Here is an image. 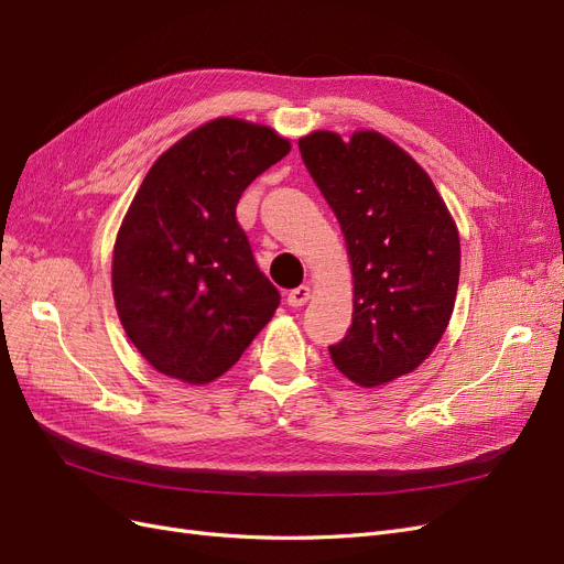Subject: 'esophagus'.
<instances>
[{
	"mask_svg": "<svg viewBox=\"0 0 564 564\" xmlns=\"http://www.w3.org/2000/svg\"><path fill=\"white\" fill-rule=\"evenodd\" d=\"M310 297H312V288L300 285V288H295V291L288 293V304H291V307H302V304L307 302Z\"/></svg>",
	"mask_w": 564,
	"mask_h": 564,
	"instance_id": "1",
	"label": "esophagus"
}]
</instances>
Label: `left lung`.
<instances>
[{
    "instance_id": "left-lung-1",
    "label": "left lung",
    "mask_w": 564,
    "mask_h": 564,
    "mask_svg": "<svg viewBox=\"0 0 564 564\" xmlns=\"http://www.w3.org/2000/svg\"><path fill=\"white\" fill-rule=\"evenodd\" d=\"M345 236L354 312L330 347L337 371L378 388L415 371L452 321L460 238L430 174L394 141L318 130L297 141Z\"/></svg>"
}]
</instances>
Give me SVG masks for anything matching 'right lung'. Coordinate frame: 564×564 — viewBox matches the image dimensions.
I'll use <instances>...</instances> for the list:
<instances>
[{"label": "right lung", "mask_w": 564, "mask_h": 564, "mask_svg": "<svg viewBox=\"0 0 564 564\" xmlns=\"http://www.w3.org/2000/svg\"><path fill=\"white\" fill-rule=\"evenodd\" d=\"M291 153L267 124L217 118L151 165L112 248L120 324L158 373L207 384L240 359L281 295L257 269L236 205Z\"/></svg>", "instance_id": "add662e5"}]
</instances>
